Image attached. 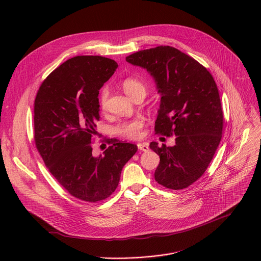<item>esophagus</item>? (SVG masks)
I'll list each match as a JSON object with an SVG mask.
<instances>
[{
	"mask_svg": "<svg viewBox=\"0 0 261 261\" xmlns=\"http://www.w3.org/2000/svg\"><path fill=\"white\" fill-rule=\"evenodd\" d=\"M137 147H138L139 151H142V152H147L148 151V144L145 143V142L137 143Z\"/></svg>",
	"mask_w": 261,
	"mask_h": 261,
	"instance_id": "1",
	"label": "esophagus"
}]
</instances>
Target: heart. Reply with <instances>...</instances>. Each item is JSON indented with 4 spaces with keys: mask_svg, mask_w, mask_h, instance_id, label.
Wrapping results in <instances>:
<instances>
[{
    "mask_svg": "<svg viewBox=\"0 0 261 261\" xmlns=\"http://www.w3.org/2000/svg\"><path fill=\"white\" fill-rule=\"evenodd\" d=\"M123 91L131 98L135 99L137 96H145L146 86L141 81L135 77H127L121 83ZM108 88L103 87L99 94V103L101 108H104L108 98ZM143 121L141 119H132L124 121L115 127V133L121 137L127 139H138L142 135Z\"/></svg>",
    "mask_w": 261,
    "mask_h": 261,
    "instance_id": "b5f03b06",
    "label": "heart"
}]
</instances>
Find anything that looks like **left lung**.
<instances>
[{
    "label": "left lung",
    "mask_w": 261,
    "mask_h": 261,
    "mask_svg": "<svg viewBox=\"0 0 261 261\" xmlns=\"http://www.w3.org/2000/svg\"><path fill=\"white\" fill-rule=\"evenodd\" d=\"M126 61L150 72L161 93L156 134L175 136L173 146L150 144L160 157L155 179L167 189L187 188L204 173L222 138L224 121L214 77L196 60L168 45L139 50Z\"/></svg>",
    "instance_id": "8db88e82"
}]
</instances>
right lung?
I'll return each mask as SVG.
<instances>
[{
  "instance_id": "obj_1",
  "label": "right lung",
  "mask_w": 261,
  "mask_h": 261,
  "mask_svg": "<svg viewBox=\"0 0 261 261\" xmlns=\"http://www.w3.org/2000/svg\"><path fill=\"white\" fill-rule=\"evenodd\" d=\"M116 61L77 56L43 81L34 102V140L46 167L73 197L98 202L113 194L124 165L137 152L133 143L109 139L104 155L93 156L99 116V90Z\"/></svg>"
}]
</instances>
